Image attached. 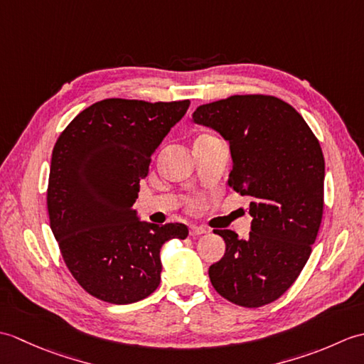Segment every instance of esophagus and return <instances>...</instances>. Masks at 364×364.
Returning a JSON list of instances; mask_svg holds the SVG:
<instances>
[{
    "label": "esophagus",
    "mask_w": 364,
    "mask_h": 364,
    "mask_svg": "<svg viewBox=\"0 0 364 364\" xmlns=\"http://www.w3.org/2000/svg\"><path fill=\"white\" fill-rule=\"evenodd\" d=\"M189 233H191V236H200V235H205V233H208V230L206 228H203V227H196V225H192L191 228H189Z\"/></svg>",
    "instance_id": "1"
}]
</instances>
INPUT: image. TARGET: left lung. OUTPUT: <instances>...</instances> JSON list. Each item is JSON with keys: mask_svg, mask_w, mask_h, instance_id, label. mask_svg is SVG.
I'll use <instances>...</instances> for the list:
<instances>
[{"mask_svg": "<svg viewBox=\"0 0 364 364\" xmlns=\"http://www.w3.org/2000/svg\"><path fill=\"white\" fill-rule=\"evenodd\" d=\"M192 119L228 142V186L252 198L249 237L214 230L227 249L210 267V280L239 306L267 305L296 282L318 236L326 176L321 145L304 117L275 97L233 95L198 106Z\"/></svg>", "mask_w": 364, "mask_h": 364, "instance_id": "left-lung-1", "label": "left lung"}]
</instances>
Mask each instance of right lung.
Listing matches in <instances>:
<instances>
[{"label": "right lung", "instance_id": "obj_1", "mask_svg": "<svg viewBox=\"0 0 364 364\" xmlns=\"http://www.w3.org/2000/svg\"><path fill=\"white\" fill-rule=\"evenodd\" d=\"M191 102L107 98L86 107L54 145L50 225L72 275L115 305L149 297L161 282V247L186 239L183 223L141 222L133 208L151 154Z\"/></svg>", "mask_w": 364, "mask_h": 364}]
</instances>
